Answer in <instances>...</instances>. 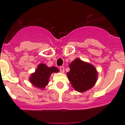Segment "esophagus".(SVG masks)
I'll list each match as a JSON object with an SVG mask.
<instances>
[{
	"instance_id": "1",
	"label": "esophagus",
	"mask_w": 125,
	"mask_h": 125,
	"mask_svg": "<svg viewBox=\"0 0 125 125\" xmlns=\"http://www.w3.org/2000/svg\"><path fill=\"white\" fill-rule=\"evenodd\" d=\"M60 71L61 73H63L65 71V69H64V67L63 66H61L60 67Z\"/></svg>"
}]
</instances>
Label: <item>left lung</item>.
I'll return each instance as SVG.
<instances>
[{"label":"left lung","instance_id":"obj_1","mask_svg":"<svg viewBox=\"0 0 125 125\" xmlns=\"http://www.w3.org/2000/svg\"><path fill=\"white\" fill-rule=\"evenodd\" d=\"M69 67L70 71L67 73V75L76 91L83 92L95 85L97 72L92 65L76 58L71 63Z\"/></svg>","mask_w":125,"mask_h":125}]
</instances>
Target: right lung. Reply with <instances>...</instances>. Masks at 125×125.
I'll return each instance as SVG.
<instances>
[{"instance_id": "add662e5", "label": "right lung", "mask_w": 125, "mask_h": 125, "mask_svg": "<svg viewBox=\"0 0 125 125\" xmlns=\"http://www.w3.org/2000/svg\"><path fill=\"white\" fill-rule=\"evenodd\" d=\"M56 67H49L45 64L41 63L38 65L36 72L31 75L30 82L36 87L43 89L49 83V78L52 73L58 72Z\"/></svg>"}]
</instances>
